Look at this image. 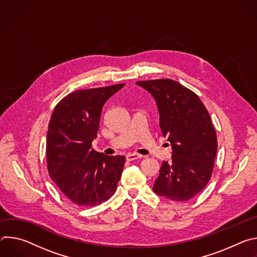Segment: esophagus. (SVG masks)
<instances>
[{
	"mask_svg": "<svg viewBox=\"0 0 257 257\" xmlns=\"http://www.w3.org/2000/svg\"><path fill=\"white\" fill-rule=\"evenodd\" d=\"M142 156L140 155H137V154H128L126 156V160L128 162H131V161H135V160H138V159H141Z\"/></svg>",
	"mask_w": 257,
	"mask_h": 257,
	"instance_id": "34e87169",
	"label": "esophagus"
}]
</instances>
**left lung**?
<instances>
[{"label": "left lung", "instance_id": "8db88e82", "mask_svg": "<svg viewBox=\"0 0 257 257\" xmlns=\"http://www.w3.org/2000/svg\"><path fill=\"white\" fill-rule=\"evenodd\" d=\"M153 94L160 126L172 144V161L164 162L154 191L174 201H186L208 183L217 150L215 129L198 95L172 79L136 82Z\"/></svg>", "mask_w": 257, "mask_h": 257}]
</instances>
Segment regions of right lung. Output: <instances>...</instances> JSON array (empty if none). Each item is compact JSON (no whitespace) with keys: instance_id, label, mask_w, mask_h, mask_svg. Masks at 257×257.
Here are the masks:
<instances>
[{"instance_id":"1","label":"right lung","mask_w":257,"mask_h":257,"mask_svg":"<svg viewBox=\"0 0 257 257\" xmlns=\"http://www.w3.org/2000/svg\"><path fill=\"white\" fill-rule=\"evenodd\" d=\"M125 83L75 90L55 106L47 135L48 172L62 193L81 207L95 206L117 189L126 158L92 149L104 102Z\"/></svg>"}]
</instances>
